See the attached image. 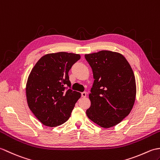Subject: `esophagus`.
Returning <instances> with one entry per match:
<instances>
[{"label":"esophagus","instance_id":"esophagus-1","mask_svg":"<svg viewBox=\"0 0 160 160\" xmlns=\"http://www.w3.org/2000/svg\"><path fill=\"white\" fill-rule=\"evenodd\" d=\"M86 92H81V97H83V98H85L86 97Z\"/></svg>","mask_w":160,"mask_h":160}]
</instances>
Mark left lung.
<instances>
[{"label": "left lung", "instance_id": "8db88e82", "mask_svg": "<svg viewBox=\"0 0 160 160\" xmlns=\"http://www.w3.org/2000/svg\"><path fill=\"white\" fill-rule=\"evenodd\" d=\"M85 58L94 79L86 114L104 128L115 126L129 115L134 104L136 86L132 68L123 55L109 51L85 55Z\"/></svg>", "mask_w": 160, "mask_h": 160}]
</instances>
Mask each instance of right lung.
<instances>
[{
	"label": "right lung",
	"instance_id": "right-lung-1",
	"mask_svg": "<svg viewBox=\"0 0 160 160\" xmlns=\"http://www.w3.org/2000/svg\"><path fill=\"white\" fill-rule=\"evenodd\" d=\"M81 56L59 52L42 57L28 78V105L35 116L48 127L68 120L81 93L71 89L68 72Z\"/></svg>",
	"mask_w": 160,
	"mask_h": 160
}]
</instances>
